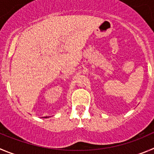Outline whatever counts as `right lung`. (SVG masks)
I'll list each match as a JSON object with an SVG mask.
<instances>
[{
  "label": "right lung",
  "mask_w": 154,
  "mask_h": 154,
  "mask_svg": "<svg viewBox=\"0 0 154 154\" xmlns=\"http://www.w3.org/2000/svg\"><path fill=\"white\" fill-rule=\"evenodd\" d=\"M45 118H48V117H47V116H46V117H45Z\"/></svg>",
  "instance_id": "obj_1"
}]
</instances>
